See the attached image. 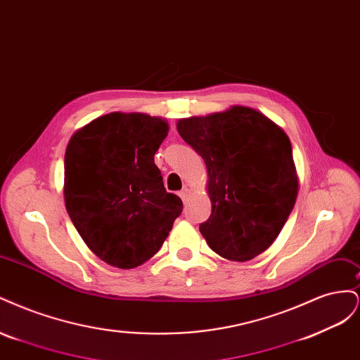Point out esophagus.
Returning a JSON list of instances; mask_svg holds the SVG:
<instances>
[{
	"mask_svg": "<svg viewBox=\"0 0 360 360\" xmlns=\"http://www.w3.org/2000/svg\"><path fill=\"white\" fill-rule=\"evenodd\" d=\"M179 195H180V198L183 200V202H188L189 198H191V191L188 188H184V189L180 191Z\"/></svg>",
	"mask_w": 360,
	"mask_h": 360,
	"instance_id": "34e87169",
	"label": "esophagus"
}]
</instances>
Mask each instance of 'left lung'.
I'll use <instances>...</instances> for the list:
<instances>
[{"instance_id": "obj_1", "label": "left lung", "mask_w": 360, "mask_h": 360, "mask_svg": "<svg viewBox=\"0 0 360 360\" xmlns=\"http://www.w3.org/2000/svg\"><path fill=\"white\" fill-rule=\"evenodd\" d=\"M180 136L204 159L212 214L200 231L216 254L248 261L275 242L297 198L290 138L248 106L181 118Z\"/></svg>"}]
</instances>
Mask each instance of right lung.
<instances>
[{
	"instance_id": "obj_1",
	"label": "right lung",
	"mask_w": 360,
	"mask_h": 360,
	"mask_svg": "<svg viewBox=\"0 0 360 360\" xmlns=\"http://www.w3.org/2000/svg\"><path fill=\"white\" fill-rule=\"evenodd\" d=\"M168 123L141 112H111L70 138L64 201L82 240L105 263L134 269L168 237L183 202L167 192L155 155Z\"/></svg>"
}]
</instances>
